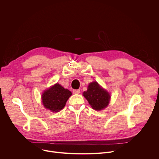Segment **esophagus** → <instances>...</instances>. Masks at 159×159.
I'll return each instance as SVG.
<instances>
[{
    "mask_svg": "<svg viewBox=\"0 0 159 159\" xmlns=\"http://www.w3.org/2000/svg\"><path fill=\"white\" fill-rule=\"evenodd\" d=\"M80 92V90L79 89H74V90H73V93H74V94H79Z\"/></svg>",
    "mask_w": 159,
    "mask_h": 159,
    "instance_id": "1",
    "label": "esophagus"
}]
</instances>
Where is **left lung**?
I'll return each instance as SVG.
<instances>
[{"label": "left lung", "instance_id": "obj_1", "mask_svg": "<svg viewBox=\"0 0 159 159\" xmlns=\"http://www.w3.org/2000/svg\"><path fill=\"white\" fill-rule=\"evenodd\" d=\"M83 95L96 111L102 110L107 106L111 98L106 90L101 88L96 82L89 84L87 90L83 93Z\"/></svg>", "mask_w": 159, "mask_h": 159}]
</instances>
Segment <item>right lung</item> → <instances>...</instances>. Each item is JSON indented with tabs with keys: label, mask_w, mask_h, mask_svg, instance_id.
I'll return each instance as SVG.
<instances>
[{
	"label": "right lung",
	"mask_w": 159,
	"mask_h": 159,
	"mask_svg": "<svg viewBox=\"0 0 159 159\" xmlns=\"http://www.w3.org/2000/svg\"><path fill=\"white\" fill-rule=\"evenodd\" d=\"M72 93L64 89L59 84H56L43 93L42 102L44 106L52 112H58L62 109Z\"/></svg>",
	"instance_id": "1"
}]
</instances>
